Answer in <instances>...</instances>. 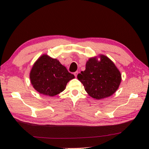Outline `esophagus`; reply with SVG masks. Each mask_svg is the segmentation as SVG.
<instances>
[{
  "mask_svg": "<svg viewBox=\"0 0 149 149\" xmlns=\"http://www.w3.org/2000/svg\"><path fill=\"white\" fill-rule=\"evenodd\" d=\"M78 74V71H76V72H74V75L75 76V77H77Z\"/></svg>",
  "mask_w": 149,
  "mask_h": 149,
  "instance_id": "esophagus-1",
  "label": "esophagus"
}]
</instances>
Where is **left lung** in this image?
Wrapping results in <instances>:
<instances>
[{
  "mask_svg": "<svg viewBox=\"0 0 149 149\" xmlns=\"http://www.w3.org/2000/svg\"><path fill=\"white\" fill-rule=\"evenodd\" d=\"M77 78L86 93L97 100L111 96L121 81L120 71L109 58L102 54L90 57L86 63L85 70L78 74Z\"/></svg>",
  "mask_w": 149,
  "mask_h": 149,
  "instance_id": "left-lung-1",
  "label": "left lung"
}]
</instances>
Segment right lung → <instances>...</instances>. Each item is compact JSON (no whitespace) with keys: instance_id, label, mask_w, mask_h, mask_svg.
Returning a JSON list of instances; mask_svg holds the SVG:
<instances>
[{"instance_id":"obj_1","label":"right lung","mask_w":149,"mask_h":149,"mask_svg":"<svg viewBox=\"0 0 149 149\" xmlns=\"http://www.w3.org/2000/svg\"><path fill=\"white\" fill-rule=\"evenodd\" d=\"M30 78L33 87L38 92L53 97L64 91L67 83L74 76L57 59L43 54L33 65Z\"/></svg>"}]
</instances>
